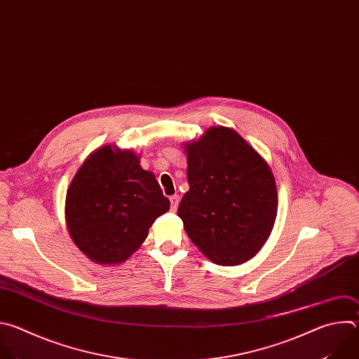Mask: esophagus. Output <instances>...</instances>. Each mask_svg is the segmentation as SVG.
<instances>
[{"instance_id": "obj_1", "label": "esophagus", "mask_w": 359, "mask_h": 359, "mask_svg": "<svg viewBox=\"0 0 359 359\" xmlns=\"http://www.w3.org/2000/svg\"><path fill=\"white\" fill-rule=\"evenodd\" d=\"M170 202H171V210H172V212H175V210H177V208H178V202H180L178 195H172V196H170Z\"/></svg>"}]
</instances>
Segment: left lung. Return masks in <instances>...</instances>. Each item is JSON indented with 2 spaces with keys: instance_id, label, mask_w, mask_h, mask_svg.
Returning a JSON list of instances; mask_svg holds the SVG:
<instances>
[{
  "instance_id": "obj_1",
  "label": "left lung",
  "mask_w": 359,
  "mask_h": 359,
  "mask_svg": "<svg viewBox=\"0 0 359 359\" xmlns=\"http://www.w3.org/2000/svg\"><path fill=\"white\" fill-rule=\"evenodd\" d=\"M189 191L178 217L192 243L213 263L238 266L266 243L277 215L267 161L233 128L210 127L184 142Z\"/></svg>"
}]
</instances>
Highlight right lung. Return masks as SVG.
<instances>
[{
  "instance_id": "right-lung-1",
  "label": "right lung",
  "mask_w": 359,
  "mask_h": 359,
  "mask_svg": "<svg viewBox=\"0 0 359 359\" xmlns=\"http://www.w3.org/2000/svg\"><path fill=\"white\" fill-rule=\"evenodd\" d=\"M170 201L133 150L106 144L95 150L72 180L65 201L67 232L88 259L126 262L146 241Z\"/></svg>"
}]
</instances>
